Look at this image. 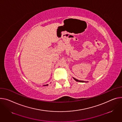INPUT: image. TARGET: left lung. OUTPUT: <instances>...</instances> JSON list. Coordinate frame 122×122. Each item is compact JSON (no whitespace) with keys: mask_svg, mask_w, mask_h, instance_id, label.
Masks as SVG:
<instances>
[{"mask_svg":"<svg viewBox=\"0 0 122 122\" xmlns=\"http://www.w3.org/2000/svg\"><path fill=\"white\" fill-rule=\"evenodd\" d=\"M73 79H74L76 81H77V82H84V81H80V80H77V79H75V78H73Z\"/></svg>","mask_w":122,"mask_h":122,"instance_id":"8db88e82","label":"left lung"}]
</instances>
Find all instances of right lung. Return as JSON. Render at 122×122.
<instances>
[{
	"label": "right lung",
	"mask_w": 122,
	"mask_h": 122,
	"mask_svg": "<svg viewBox=\"0 0 122 122\" xmlns=\"http://www.w3.org/2000/svg\"><path fill=\"white\" fill-rule=\"evenodd\" d=\"M48 85H44V86H48Z\"/></svg>",
	"instance_id": "1"
}]
</instances>
